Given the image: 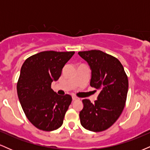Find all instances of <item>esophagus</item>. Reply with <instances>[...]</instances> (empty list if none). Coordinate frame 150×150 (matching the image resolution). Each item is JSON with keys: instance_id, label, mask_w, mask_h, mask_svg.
Returning <instances> with one entry per match:
<instances>
[{"instance_id": "esophagus-1", "label": "esophagus", "mask_w": 150, "mask_h": 150, "mask_svg": "<svg viewBox=\"0 0 150 150\" xmlns=\"http://www.w3.org/2000/svg\"><path fill=\"white\" fill-rule=\"evenodd\" d=\"M77 99H79V98H78V97H75V96H73V101L77 100Z\"/></svg>"}]
</instances>
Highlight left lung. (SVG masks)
Listing matches in <instances>:
<instances>
[{"mask_svg":"<svg viewBox=\"0 0 150 150\" xmlns=\"http://www.w3.org/2000/svg\"><path fill=\"white\" fill-rule=\"evenodd\" d=\"M78 54L92 70L90 86L100 91L94 103L82 100L81 125L93 132L104 131L123 112L128 90V79L121 63L114 56L99 51H80Z\"/></svg>","mask_w":150,"mask_h":150,"instance_id":"8db88e82","label":"left lung"}]
</instances>
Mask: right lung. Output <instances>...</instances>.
Returning <instances> with one entry per match:
<instances>
[{
    "instance_id": "add662e5",
    "label": "right lung",
    "mask_w": 150,
    "mask_h": 150,
    "mask_svg": "<svg viewBox=\"0 0 150 150\" xmlns=\"http://www.w3.org/2000/svg\"><path fill=\"white\" fill-rule=\"evenodd\" d=\"M74 53L42 51L27 58L22 65L17 83L19 100L27 118L39 130L52 131L63 124L72 97L58 95L51 89V82L59 79Z\"/></svg>"
}]
</instances>
